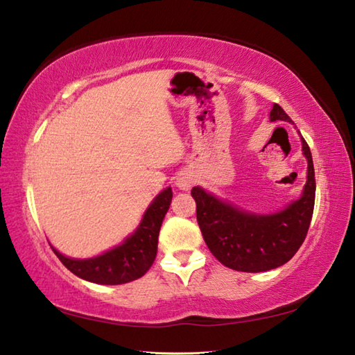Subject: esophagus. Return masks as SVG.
I'll use <instances>...</instances> for the list:
<instances>
[{"mask_svg":"<svg viewBox=\"0 0 355 355\" xmlns=\"http://www.w3.org/2000/svg\"><path fill=\"white\" fill-rule=\"evenodd\" d=\"M192 183H193V178L189 175V173H182V175L177 178V186L180 187V189H183V191L189 189V187L192 186Z\"/></svg>","mask_w":355,"mask_h":355,"instance_id":"obj_1","label":"esophagus"}]
</instances>
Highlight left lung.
<instances>
[{
	"label": "left lung",
	"mask_w": 355,
	"mask_h": 355,
	"mask_svg": "<svg viewBox=\"0 0 355 355\" xmlns=\"http://www.w3.org/2000/svg\"><path fill=\"white\" fill-rule=\"evenodd\" d=\"M289 121V115L274 104L270 121ZM308 158V182L300 200L272 215L243 212L192 187L197 221L207 248L225 266L241 272H263L288 263L306 239L315 201V172L308 143L302 138Z\"/></svg>",
	"instance_id": "1"
}]
</instances>
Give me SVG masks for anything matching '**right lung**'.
Returning <instances> with one entry per match:
<instances>
[{
	"label": "right lung",
	"mask_w": 355,
	"mask_h": 355,
	"mask_svg": "<svg viewBox=\"0 0 355 355\" xmlns=\"http://www.w3.org/2000/svg\"><path fill=\"white\" fill-rule=\"evenodd\" d=\"M172 201L171 187L164 189L146 211L140 227L134 235L112 251L89 260H73L61 255L52 248L55 255L71 272L80 279L98 284H121L137 280L148 272L157 257L158 234L163 218Z\"/></svg>",
	"instance_id": "add662e5"
}]
</instances>
